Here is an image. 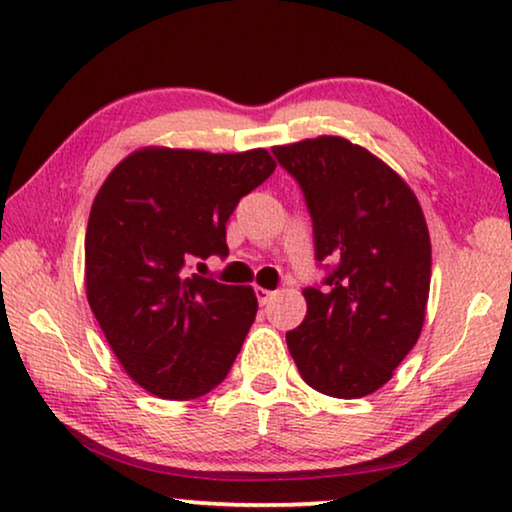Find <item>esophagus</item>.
<instances>
[{
	"mask_svg": "<svg viewBox=\"0 0 512 512\" xmlns=\"http://www.w3.org/2000/svg\"><path fill=\"white\" fill-rule=\"evenodd\" d=\"M255 296H257L259 303L266 305L273 299V296H276V292H271V289H264V287H255Z\"/></svg>",
	"mask_w": 512,
	"mask_h": 512,
	"instance_id": "1",
	"label": "esophagus"
}]
</instances>
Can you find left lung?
Here are the masks:
<instances>
[{"label":"left lung","instance_id":"obj_1","mask_svg":"<svg viewBox=\"0 0 512 512\" xmlns=\"http://www.w3.org/2000/svg\"><path fill=\"white\" fill-rule=\"evenodd\" d=\"M273 156L301 186L315 259L308 312L287 333L303 381L331 398L375 393L416 345L430 294V234L416 195L386 163L322 135Z\"/></svg>","mask_w":512,"mask_h":512}]
</instances>
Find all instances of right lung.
<instances>
[{"mask_svg":"<svg viewBox=\"0 0 512 512\" xmlns=\"http://www.w3.org/2000/svg\"><path fill=\"white\" fill-rule=\"evenodd\" d=\"M264 149H140L98 190L85 234L87 299L128 377L165 400H195L227 377L257 315L250 287L188 273L227 257L225 225L271 177Z\"/></svg>","mask_w":512,"mask_h":512,"instance_id":"1","label":"right lung"}]
</instances>
